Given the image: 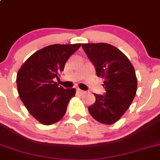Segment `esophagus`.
Segmentation results:
<instances>
[{"instance_id": "esophagus-1", "label": "esophagus", "mask_w": 160, "mask_h": 160, "mask_svg": "<svg viewBox=\"0 0 160 160\" xmlns=\"http://www.w3.org/2000/svg\"><path fill=\"white\" fill-rule=\"evenodd\" d=\"M77 91L79 93H80V94H83L85 93V91H83V90H80V88H77Z\"/></svg>"}]
</instances>
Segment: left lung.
I'll return each mask as SVG.
<instances>
[{
    "instance_id": "left-lung-1",
    "label": "left lung",
    "mask_w": 160,
    "mask_h": 160,
    "mask_svg": "<svg viewBox=\"0 0 160 160\" xmlns=\"http://www.w3.org/2000/svg\"><path fill=\"white\" fill-rule=\"evenodd\" d=\"M95 66L97 77L104 79L105 95L94 93L96 102L88 107L93 119L102 124L115 123L132 103L137 90L134 67L118 48L105 43H82Z\"/></svg>"
}]
</instances>
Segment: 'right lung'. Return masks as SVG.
I'll return each instance as SVG.
<instances>
[{
    "label": "right lung",
    "mask_w": 160,
    "mask_h": 160,
    "mask_svg": "<svg viewBox=\"0 0 160 160\" xmlns=\"http://www.w3.org/2000/svg\"><path fill=\"white\" fill-rule=\"evenodd\" d=\"M80 43L53 44L31 55L17 74L20 99L28 112L43 125H51L65 115L76 90L59 87L53 78H59L68 58L80 48Z\"/></svg>",
    "instance_id": "right-lung-1"
}]
</instances>
